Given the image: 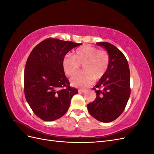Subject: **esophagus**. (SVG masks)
Returning a JSON list of instances; mask_svg holds the SVG:
<instances>
[{
	"label": "esophagus",
	"instance_id": "1",
	"mask_svg": "<svg viewBox=\"0 0 154 154\" xmlns=\"http://www.w3.org/2000/svg\"><path fill=\"white\" fill-rule=\"evenodd\" d=\"M85 91V90H84V89H79L78 90L79 93H83Z\"/></svg>",
	"mask_w": 154,
	"mask_h": 154
}]
</instances>
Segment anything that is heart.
<instances>
[{
	"label": "heart",
	"instance_id": "heart-1",
	"mask_svg": "<svg viewBox=\"0 0 154 154\" xmlns=\"http://www.w3.org/2000/svg\"><path fill=\"white\" fill-rule=\"evenodd\" d=\"M62 64L67 76L73 75L82 65L84 72L71 77L70 82L74 87H87L94 80H100L104 76L109 66V56L104 50L83 45L77 49L73 56H66Z\"/></svg>",
	"mask_w": 154,
	"mask_h": 154
}]
</instances>
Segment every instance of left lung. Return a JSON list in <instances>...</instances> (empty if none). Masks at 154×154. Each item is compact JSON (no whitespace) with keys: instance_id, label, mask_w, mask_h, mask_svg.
Wrapping results in <instances>:
<instances>
[{"instance_id":"1","label":"left lung","mask_w":154,"mask_h":154,"mask_svg":"<svg viewBox=\"0 0 154 154\" xmlns=\"http://www.w3.org/2000/svg\"><path fill=\"white\" fill-rule=\"evenodd\" d=\"M96 44L107 51L109 66L104 76L92 88L96 93V97L87 105V109L97 120L109 123L122 114L128 101L130 69L125 55L114 45L105 42Z\"/></svg>"}]
</instances>
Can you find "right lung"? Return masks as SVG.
Here are the masks:
<instances>
[{
  "label": "right lung",
  "mask_w": 154,
  "mask_h": 154,
  "mask_svg": "<svg viewBox=\"0 0 154 154\" xmlns=\"http://www.w3.org/2000/svg\"><path fill=\"white\" fill-rule=\"evenodd\" d=\"M81 44L48 38L30 53L24 70V94L31 109L41 119L53 122L62 117L72 97L78 93L69 86L62 63L69 51Z\"/></svg>",
  "instance_id": "add662e5"
}]
</instances>
